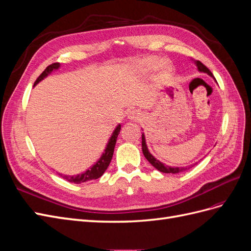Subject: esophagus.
Returning <instances> with one entry per match:
<instances>
[{
	"instance_id": "34e87169",
	"label": "esophagus",
	"mask_w": 251,
	"mask_h": 251,
	"mask_svg": "<svg viewBox=\"0 0 251 251\" xmlns=\"http://www.w3.org/2000/svg\"><path fill=\"white\" fill-rule=\"evenodd\" d=\"M140 114L139 113H136V112H132V113H130V116H128V118H130L131 120H135V121H137V120H140Z\"/></svg>"
}]
</instances>
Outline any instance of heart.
<instances>
[{
  "label": "heart",
  "mask_w": 251,
  "mask_h": 251,
  "mask_svg": "<svg viewBox=\"0 0 251 251\" xmlns=\"http://www.w3.org/2000/svg\"><path fill=\"white\" fill-rule=\"evenodd\" d=\"M158 63V58L157 57H146L141 59L140 62L135 64V69L137 72L141 73V74H146L151 72L154 68L157 66ZM159 72L162 75V76H166V75L170 74V66L168 64H161L160 67H159Z\"/></svg>",
  "instance_id": "b5f03b06"
}]
</instances>
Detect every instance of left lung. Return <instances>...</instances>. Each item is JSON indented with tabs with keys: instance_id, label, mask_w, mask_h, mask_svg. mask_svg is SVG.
Instances as JSON below:
<instances>
[{
	"instance_id": "obj_1",
	"label": "left lung",
	"mask_w": 251,
	"mask_h": 251,
	"mask_svg": "<svg viewBox=\"0 0 251 251\" xmlns=\"http://www.w3.org/2000/svg\"><path fill=\"white\" fill-rule=\"evenodd\" d=\"M196 63V66L198 67V70L201 71V72H204V73H207L208 75H210V76L214 77V75H212V73L209 71L208 68L206 66H204L200 60H197ZM215 78V77H214ZM216 79V78H215ZM142 138V142H141V147H142V153L144 155V157L147 158V160L154 166L155 169H157L158 171H160L162 173H166V174H177V173H180V172H183L185 171L186 169L184 168H171V166H168V165H164L163 163H161L159 160H157L156 158H154L153 156H151V154L149 151L148 150V147H147V143H146V139H144V135L142 134L141 136Z\"/></svg>"
}]
</instances>
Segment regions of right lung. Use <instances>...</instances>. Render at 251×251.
I'll return each instance as SVG.
<instances>
[{"instance_id":"add662e5","label":"right lung","mask_w":251,"mask_h":251,"mask_svg":"<svg viewBox=\"0 0 251 251\" xmlns=\"http://www.w3.org/2000/svg\"><path fill=\"white\" fill-rule=\"evenodd\" d=\"M59 67V63H54V64H51L49 65L46 69H45L42 74L40 75L39 77L36 78L34 85H36L37 82H40L43 78H45L47 76L49 73H51L53 70L58 69ZM120 132V125H118L116 126L115 130H114L111 138L107 144V148L104 150V153L102 154V156L100 157V160H98L92 168L89 169L88 171H86L83 174L77 175V176H66V175H60L58 174L60 177H63L64 179H66L67 181L72 182V183H82V182H87L90 180H94L101 177L103 173L105 172V170L108 169V166L112 160V157H113V153H114V148H115V144H116V140H117V136Z\"/></svg>"}]
</instances>
